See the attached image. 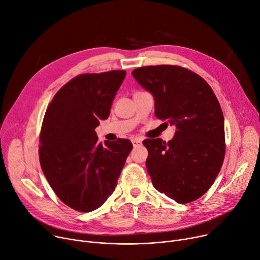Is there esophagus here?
<instances>
[{
	"label": "esophagus",
	"instance_id": "obj_1",
	"mask_svg": "<svg viewBox=\"0 0 260 260\" xmlns=\"http://www.w3.org/2000/svg\"><path fill=\"white\" fill-rule=\"evenodd\" d=\"M132 143H133L134 147H138V146H140L141 144H142V140L139 139V138H135V139L132 140Z\"/></svg>",
	"mask_w": 260,
	"mask_h": 260
}]
</instances>
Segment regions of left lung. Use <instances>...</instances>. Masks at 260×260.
<instances>
[{"label":"left lung","instance_id":"left-lung-1","mask_svg":"<svg viewBox=\"0 0 260 260\" xmlns=\"http://www.w3.org/2000/svg\"><path fill=\"white\" fill-rule=\"evenodd\" d=\"M132 75L151 92L156 118L176 126L168 142L143 141L153 186L177 203L197 200L214 183L225 157L224 116L216 94L199 75L178 65L143 66Z\"/></svg>","mask_w":260,"mask_h":260}]
</instances>
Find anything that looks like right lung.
Here are the masks:
<instances>
[{"label": "right lung", "instance_id": "right-lung-1", "mask_svg": "<svg viewBox=\"0 0 260 260\" xmlns=\"http://www.w3.org/2000/svg\"><path fill=\"white\" fill-rule=\"evenodd\" d=\"M125 70L83 74L66 83L46 109L39 135L41 169L58 198L89 212L117 185L133 144L127 139L98 142L95 128L110 115Z\"/></svg>", "mask_w": 260, "mask_h": 260}]
</instances>
